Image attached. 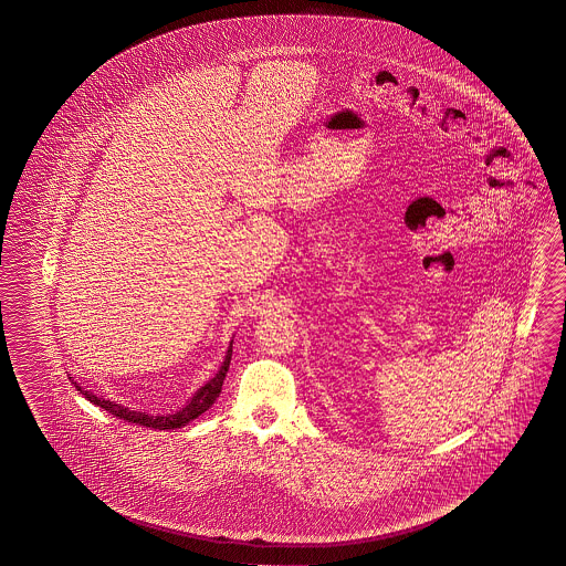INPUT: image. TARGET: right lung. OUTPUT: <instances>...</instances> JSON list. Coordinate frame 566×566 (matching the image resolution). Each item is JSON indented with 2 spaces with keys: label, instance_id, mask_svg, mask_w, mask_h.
I'll list each match as a JSON object with an SVG mask.
<instances>
[{
  "label": "right lung",
  "instance_id": "obj_1",
  "mask_svg": "<svg viewBox=\"0 0 566 566\" xmlns=\"http://www.w3.org/2000/svg\"><path fill=\"white\" fill-rule=\"evenodd\" d=\"M230 359H232V344H230V348L226 353V359H223L220 371L211 377L203 388L197 390V395L192 396V400L182 411H176L174 415H157V417H154V415H145V412L140 411H128L122 405L109 402L105 398H97V396L86 392L78 384H74V386H76V390H81V395H85L86 400H91L93 405L102 407L103 411L112 412L114 417L124 419L128 423H137V426H143V428L151 429H178L187 426L192 419H197L199 415H203L216 402V398L222 392V384L223 379H226V371L230 367Z\"/></svg>",
  "mask_w": 566,
  "mask_h": 566
}]
</instances>
